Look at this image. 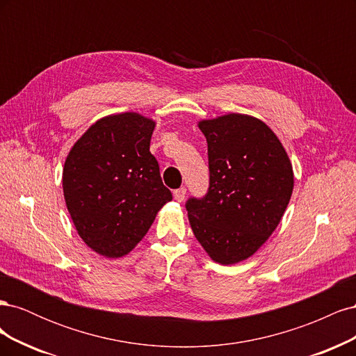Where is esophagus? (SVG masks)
I'll return each instance as SVG.
<instances>
[{
	"mask_svg": "<svg viewBox=\"0 0 356 356\" xmlns=\"http://www.w3.org/2000/svg\"><path fill=\"white\" fill-rule=\"evenodd\" d=\"M186 195H187V190H186L184 187H181V188H178V190L174 191V197H175L177 202H182V200H184V199H186Z\"/></svg>",
	"mask_w": 356,
	"mask_h": 356,
	"instance_id": "esophagus-1",
	"label": "esophagus"
}]
</instances>
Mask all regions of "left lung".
I'll return each instance as SVG.
<instances>
[{
    "mask_svg": "<svg viewBox=\"0 0 356 356\" xmlns=\"http://www.w3.org/2000/svg\"><path fill=\"white\" fill-rule=\"evenodd\" d=\"M197 126L208 143L209 190L186 204L191 230L215 263H241L281 222L294 188L293 165L260 118L229 113Z\"/></svg>",
    "mask_w": 356,
    "mask_h": 356,
    "instance_id": "8db88e82",
    "label": "left lung"
}]
</instances>
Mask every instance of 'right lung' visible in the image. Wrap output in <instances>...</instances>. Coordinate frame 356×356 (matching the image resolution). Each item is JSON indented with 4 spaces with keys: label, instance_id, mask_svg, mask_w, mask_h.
<instances>
[{
    "label": "right lung",
    "instance_id": "1",
    "mask_svg": "<svg viewBox=\"0 0 356 356\" xmlns=\"http://www.w3.org/2000/svg\"><path fill=\"white\" fill-rule=\"evenodd\" d=\"M154 127L139 113L105 115L65 159L62 187L71 220L83 242L102 257L131 252L172 200L149 153Z\"/></svg>",
    "mask_w": 356,
    "mask_h": 356
}]
</instances>
